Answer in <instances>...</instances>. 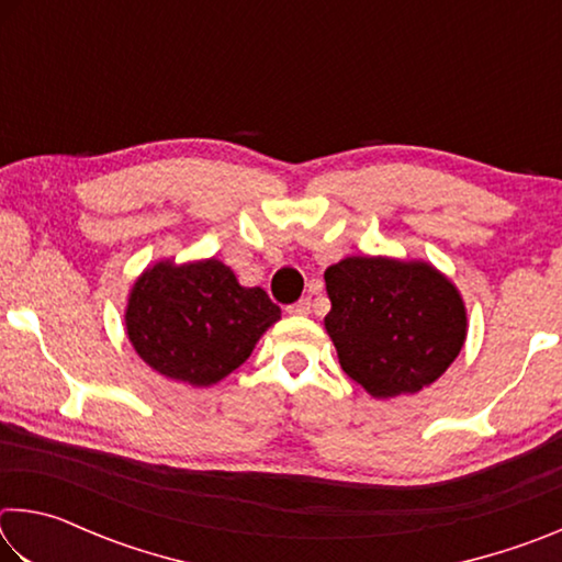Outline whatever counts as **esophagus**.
Segmentation results:
<instances>
[{
    "label": "esophagus",
    "mask_w": 562,
    "mask_h": 562,
    "mask_svg": "<svg viewBox=\"0 0 562 562\" xmlns=\"http://www.w3.org/2000/svg\"><path fill=\"white\" fill-rule=\"evenodd\" d=\"M310 310H312V300L310 297H302V300H297V302L290 304V307H288L290 315H310Z\"/></svg>",
    "instance_id": "1"
}]
</instances>
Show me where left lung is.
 Listing matches in <instances>:
<instances>
[{
	"instance_id": "1",
	"label": "left lung",
	"mask_w": 562,
	"mask_h": 562,
	"mask_svg": "<svg viewBox=\"0 0 562 562\" xmlns=\"http://www.w3.org/2000/svg\"><path fill=\"white\" fill-rule=\"evenodd\" d=\"M325 282L339 364L372 396L422 392L459 357L461 294L431 265L347 258L327 268Z\"/></svg>"
}]
</instances>
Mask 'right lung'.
<instances>
[{"instance_id": "add662e5", "label": "right lung", "mask_w": 562, "mask_h": 562, "mask_svg": "<svg viewBox=\"0 0 562 562\" xmlns=\"http://www.w3.org/2000/svg\"><path fill=\"white\" fill-rule=\"evenodd\" d=\"M278 319L268 292L243 288L223 262H158L133 284L126 331L158 374L211 386L235 372Z\"/></svg>"}]
</instances>
